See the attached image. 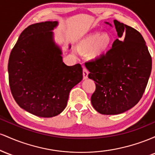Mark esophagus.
<instances>
[{"instance_id": "esophagus-1", "label": "esophagus", "mask_w": 155, "mask_h": 155, "mask_svg": "<svg viewBox=\"0 0 155 155\" xmlns=\"http://www.w3.org/2000/svg\"><path fill=\"white\" fill-rule=\"evenodd\" d=\"M88 74H89V72H88L87 69L83 68V78H84V79H87Z\"/></svg>"}]
</instances>
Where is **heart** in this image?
Segmentation results:
<instances>
[{
    "mask_svg": "<svg viewBox=\"0 0 155 155\" xmlns=\"http://www.w3.org/2000/svg\"><path fill=\"white\" fill-rule=\"evenodd\" d=\"M112 39L107 33H94L88 35L80 41L81 50L90 51L92 59H98L107 54L111 47Z\"/></svg>",
    "mask_w": 155,
    "mask_h": 155,
    "instance_id": "heart-1",
    "label": "heart"
}]
</instances>
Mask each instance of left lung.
<instances>
[{"instance_id":"left-lung-1","label":"left lung","mask_w":155,"mask_h":155,"mask_svg":"<svg viewBox=\"0 0 155 155\" xmlns=\"http://www.w3.org/2000/svg\"><path fill=\"white\" fill-rule=\"evenodd\" d=\"M114 24L118 38L111 49L102 58L85 63L88 77L95 81L92 106L106 115L122 114L136 106L152 71V58L141 34L117 20Z\"/></svg>"}]
</instances>
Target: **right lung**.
I'll return each instance as SVG.
<instances>
[{"mask_svg": "<svg viewBox=\"0 0 155 155\" xmlns=\"http://www.w3.org/2000/svg\"><path fill=\"white\" fill-rule=\"evenodd\" d=\"M58 21L35 23L22 32L8 64L12 94L19 107L40 117L60 114L71 90L83 79L80 64L68 66L52 31ZM71 49V45H69Z\"/></svg>", "mask_w": 155, "mask_h": 155, "instance_id": "right-lung-1", "label": "right lung"}]
</instances>
